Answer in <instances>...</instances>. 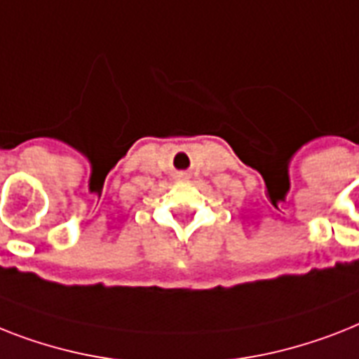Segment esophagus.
Segmentation results:
<instances>
[{"label": "esophagus", "mask_w": 359, "mask_h": 359, "mask_svg": "<svg viewBox=\"0 0 359 359\" xmlns=\"http://www.w3.org/2000/svg\"><path fill=\"white\" fill-rule=\"evenodd\" d=\"M177 179L186 180V179H188V173H186V171H180V173H177Z\"/></svg>", "instance_id": "34e87169"}]
</instances>
